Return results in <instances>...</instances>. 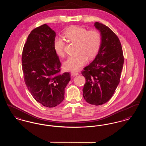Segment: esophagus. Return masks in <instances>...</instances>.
<instances>
[{
    "label": "esophagus",
    "instance_id": "obj_1",
    "mask_svg": "<svg viewBox=\"0 0 146 146\" xmlns=\"http://www.w3.org/2000/svg\"><path fill=\"white\" fill-rule=\"evenodd\" d=\"M70 73H71V75L73 76H78V75L79 74V73H78V72H73V71H71Z\"/></svg>",
    "mask_w": 146,
    "mask_h": 146
}]
</instances>
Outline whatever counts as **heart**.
<instances>
[{
    "label": "heart",
    "instance_id": "obj_1",
    "mask_svg": "<svg viewBox=\"0 0 146 146\" xmlns=\"http://www.w3.org/2000/svg\"><path fill=\"white\" fill-rule=\"evenodd\" d=\"M64 37L70 42H77L78 52L75 56H70L63 63L65 69L78 70L84 66L88 61V57L92 58L96 55L102 43V35L97 29L88 30L79 26H73L66 29ZM65 43L62 38L56 37L54 40V48L57 55L64 56Z\"/></svg>",
    "mask_w": 146,
    "mask_h": 146
}]
</instances>
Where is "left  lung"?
I'll list each match as a JSON object with an SVG mask.
<instances>
[{
    "mask_svg": "<svg viewBox=\"0 0 146 146\" xmlns=\"http://www.w3.org/2000/svg\"><path fill=\"white\" fill-rule=\"evenodd\" d=\"M94 26L102 35V43L94 60L81 72L86 83L83 89L84 100L98 106L107 102L120 82L124 61L118 36L110 28L96 22Z\"/></svg>",
    "mask_w": 146,
    "mask_h": 146,
    "instance_id": "8db88e82",
    "label": "left lung"
}]
</instances>
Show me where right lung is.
<instances>
[{"label": "right lung", "mask_w": 146, "mask_h": 146, "mask_svg": "<svg viewBox=\"0 0 146 146\" xmlns=\"http://www.w3.org/2000/svg\"><path fill=\"white\" fill-rule=\"evenodd\" d=\"M55 32L46 25L33 29L22 54L25 84L35 100L52 108L61 104L70 73H61V63L54 48Z\"/></svg>", "instance_id": "right-lung-1"}]
</instances>
